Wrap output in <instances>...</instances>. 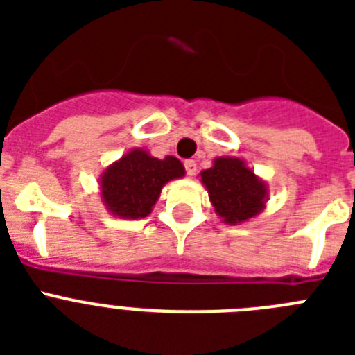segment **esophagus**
<instances>
[{
	"instance_id": "34e87169",
	"label": "esophagus",
	"mask_w": 355,
	"mask_h": 355,
	"mask_svg": "<svg viewBox=\"0 0 355 355\" xmlns=\"http://www.w3.org/2000/svg\"><path fill=\"white\" fill-rule=\"evenodd\" d=\"M184 168H187L188 175H193L197 171V163L193 162V159H187V162H184Z\"/></svg>"
}]
</instances>
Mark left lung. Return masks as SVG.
I'll use <instances>...</instances> for the list:
<instances>
[{
  "label": "left lung",
  "instance_id": "obj_1",
  "mask_svg": "<svg viewBox=\"0 0 355 355\" xmlns=\"http://www.w3.org/2000/svg\"><path fill=\"white\" fill-rule=\"evenodd\" d=\"M200 183L208 190L209 202L222 222L231 225L247 222L265 209L268 187L236 156H218L200 172Z\"/></svg>",
  "mask_w": 355,
  "mask_h": 355
}]
</instances>
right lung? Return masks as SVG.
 <instances>
[{
  "label": "right lung",
  "mask_w": 355,
  "mask_h": 355,
  "mask_svg": "<svg viewBox=\"0 0 355 355\" xmlns=\"http://www.w3.org/2000/svg\"><path fill=\"white\" fill-rule=\"evenodd\" d=\"M183 175V163L175 156L159 159L137 147L105 168L99 178L101 200L114 216L139 220L153 211L162 188Z\"/></svg>",
  "instance_id": "1"
}]
</instances>
